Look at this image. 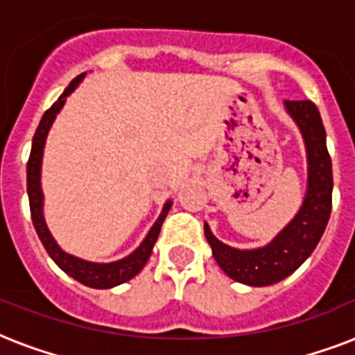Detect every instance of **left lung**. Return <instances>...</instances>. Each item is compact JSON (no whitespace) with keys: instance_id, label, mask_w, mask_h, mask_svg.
<instances>
[{"instance_id":"8db88e82","label":"left lung","mask_w":355,"mask_h":355,"mask_svg":"<svg viewBox=\"0 0 355 355\" xmlns=\"http://www.w3.org/2000/svg\"><path fill=\"white\" fill-rule=\"evenodd\" d=\"M287 112L298 123L306 139L309 160L308 193L297 217L263 248L239 250L221 243L205 225L214 258L232 280L263 287L284 280L315 250L331 214V158L326 149V130L311 101H286Z\"/></svg>"}]
</instances>
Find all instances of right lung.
Segmentation results:
<instances>
[{"label":"right lung","instance_id":"right-lung-1","mask_svg":"<svg viewBox=\"0 0 355 355\" xmlns=\"http://www.w3.org/2000/svg\"><path fill=\"white\" fill-rule=\"evenodd\" d=\"M85 77V73L75 77L69 86L64 90V94L58 97L57 103H53L51 108H47L44 116H42L38 128H36L35 138H33V147H31L29 160H27V193H29V206H31V217H33V225L35 230L40 237L42 245L46 247L47 254L51 256L53 261L60 267V269L75 278L80 284H85L88 287H96V289H108V287L119 286L125 284L130 278L138 275L139 270L144 269V265L147 263L153 247H155L158 234H160L162 223L166 219L167 211L171 208V202H167L162 210V216L158 217V221L155 223V227L150 228V232L147 234L145 241L136 248V252L127 256L125 259L114 261V263H90L85 259L75 258L69 254L62 252L55 239L51 237L49 230H47L46 223H44V216H42V189H40V164H42V150H44V144H46L47 130L51 127L53 119L58 114V110L62 108L66 97L75 90V86L79 85L80 79Z\"/></svg>","mask_w":355,"mask_h":355}]
</instances>
